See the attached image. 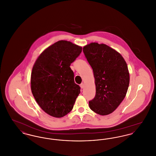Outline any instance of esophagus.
I'll use <instances>...</instances> for the list:
<instances>
[{"label": "esophagus", "instance_id": "34e87169", "mask_svg": "<svg viewBox=\"0 0 156 156\" xmlns=\"http://www.w3.org/2000/svg\"><path fill=\"white\" fill-rule=\"evenodd\" d=\"M80 87H81V88L82 89V88H84V87H85L84 83H82L80 85Z\"/></svg>", "mask_w": 156, "mask_h": 156}]
</instances>
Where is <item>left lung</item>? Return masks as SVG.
<instances>
[{
  "label": "left lung",
  "mask_w": 156,
  "mask_h": 156,
  "mask_svg": "<svg viewBox=\"0 0 156 156\" xmlns=\"http://www.w3.org/2000/svg\"><path fill=\"white\" fill-rule=\"evenodd\" d=\"M83 51L92 68L96 87L89 108L100 115H108L126 97L130 81L127 65L119 52L105 44L90 43Z\"/></svg>",
  "instance_id": "8db88e82"
}]
</instances>
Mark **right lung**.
Here are the masks:
<instances>
[{
	"label": "right lung",
	"instance_id": "right-lung-1",
	"mask_svg": "<svg viewBox=\"0 0 156 156\" xmlns=\"http://www.w3.org/2000/svg\"><path fill=\"white\" fill-rule=\"evenodd\" d=\"M82 47L66 40L49 46L36 60L31 74V90L40 108L48 115L62 118L71 111L80 93L71 64Z\"/></svg>",
	"mask_w": 156,
	"mask_h": 156
}]
</instances>
